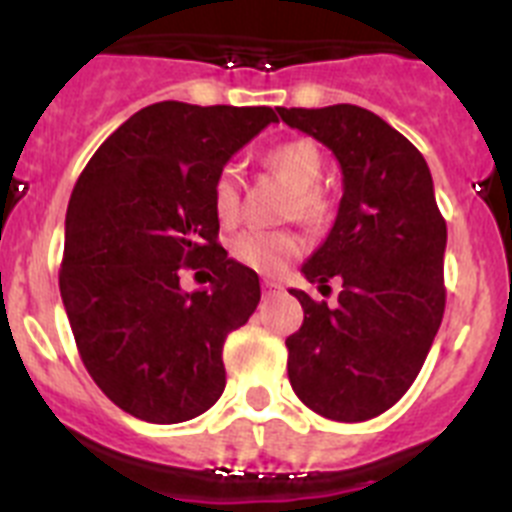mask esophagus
Masks as SVG:
<instances>
[{
	"instance_id": "1",
	"label": "esophagus",
	"mask_w": 512,
	"mask_h": 512,
	"mask_svg": "<svg viewBox=\"0 0 512 512\" xmlns=\"http://www.w3.org/2000/svg\"><path fill=\"white\" fill-rule=\"evenodd\" d=\"M261 287H264L266 295H271V292H277V289H282V284L274 282V279H264V282H261Z\"/></svg>"
}]
</instances>
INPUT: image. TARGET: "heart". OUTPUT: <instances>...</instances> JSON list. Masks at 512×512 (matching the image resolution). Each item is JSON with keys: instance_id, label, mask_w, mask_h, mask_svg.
Returning a JSON list of instances; mask_svg holds the SVG:
<instances>
[{"instance_id": "b5f03b06", "label": "heart", "mask_w": 512, "mask_h": 512, "mask_svg": "<svg viewBox=\"0 0 512 512\" xmlns=\"http://www.w3.org/2000/svg\"><path fill=\"white\" fill-rule=\"evenodd\" d=\"M266 166L277 171L292 187L289 215H297L310 225H323L330 217V200L318 187L323 176V153L312 140L297 138L269 148ZM212 210L223 225H233L241 217V187L233 169H223L212 182ZM302 248V238L289 228L261 230L251 228L230 241V256L235 264L259 274H279Z\"/></svg>"}]
</instances>
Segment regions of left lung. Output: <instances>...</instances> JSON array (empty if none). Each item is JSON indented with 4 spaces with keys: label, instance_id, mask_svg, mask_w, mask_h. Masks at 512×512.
<instances>
[{
    "label": "left lung",
    "instance_id": "obj_1",
    "mask_svg": "<svg viewBox=\"0 0 512 512\" xmlns=\"http://www.w3.org/2000/svg\"><path fill=\"white\" fill-rule=\"evenodd\" d=\"M289 128L338 158L343 197L323 246L302 264L307 282H343L338 305L302 289L305 320L287 338V374L307 408L338 423L390 410L418 377L446 307V220L418 148L356 104L279 107Z\"/></svg>",
    "mask_w": 512,
    "mask_h": 512
}]
</instances>
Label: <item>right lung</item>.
Returning <instances> with one entry per match:
<instances>
[{
  "mask_svg": "<svg viewBox=\"0 0 512 512\" xmlns=\"http://www.w3.org/2000/svg\"><path fill=\"white\" fill-rule=\"evenodd\" d=\"M277 122L271 107L156 102L104 140L69 200L61 300L99 390L148 423H184L225 390L223 343L261 300L256 271L228 259L212 182ZM211 287L184 293V268Z\"/></svg>",
  "mask_w": 512,
  "mask_h": 512,
  "instance_id": "add662e5",
  "label": "right lung"
}]
</instances>
